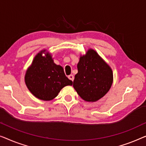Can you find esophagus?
Here are the masks:
<instances>
[{"label":"esophagus","mask_w":146,"mask_h":146,"mask_svg":"<svg viewBox=\"0 0 146 146\" xmlns=\"http://www.w3.org/2000/svg\"><path fill=\"white\" fill-rule=\"evenodd\" d=\"M68 78H69V79L71 80V81H73V80H74V76H73V75H69V76H68Z\"/></svg>","instance_id":"esophagus-1"}]
</instances>
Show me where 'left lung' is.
<instances>
[{
	"label": "left lung",
	"instance_id": "1",
	"mask_svg": "<svg viewBox=\"0 0 146 146\" xmlns=\"http://www.w3.org/2000/svg\"><path fill=\"white\" fill-rule=\"evenodd\" d=\"M77 69L73 87L85 101L95 102L109 91L113 81L112 71L95 51L89 50L80 57Z\"/></svg>",
	"mask_w": 146,
	"mask_h": 146
}]
</instances>
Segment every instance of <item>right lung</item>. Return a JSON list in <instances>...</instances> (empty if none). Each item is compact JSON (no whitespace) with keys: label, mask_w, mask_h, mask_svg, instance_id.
Returning a JSON list of instances; mask_svg holds the SVG:
<instances>
[{"label":"right lung","mask_w":146,"mask_h":146,"mask_svg":"<svg viewBox=\"0 0 146 146\" xmlns=\"http://www.w3.org/2000/svg\"><path fill=\"white\" fill-rule=\"evenodd\" d=\"M42 51L35 57L26 71L25 82L29 91L39 99L51 100L56 97L63 87L73 82L65 75L63 67L54 63L52 56Z\"/></svg>","instance_id":"obj_1"}]
</instances>
